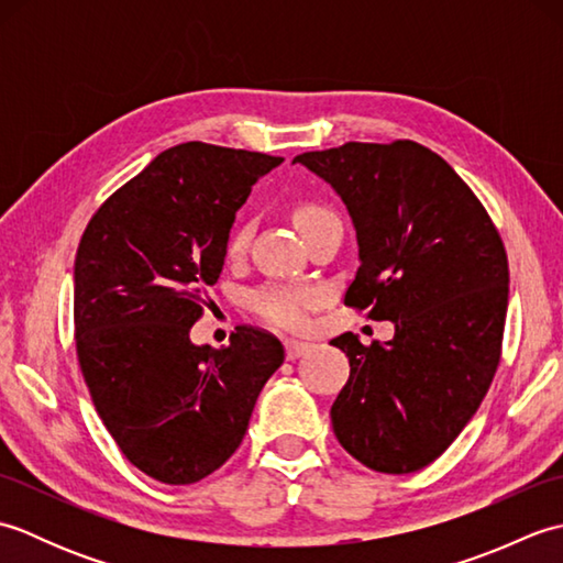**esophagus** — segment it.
I'll return each instance as SVG.
<instances>
[{
    "label": "esophagus",
    "mask_w": 563,
    "mask_h": 563,
    "mask_svg": "<svg viewBox=\"0 0 563 563\" xmlns=\"http://www.w3.org/2000/svg\"><path fill=\"white\" fill-rule=\"evenodd\" d=\"M309 349H312V345L305 341H295V339L285 341V355H288V361H297V357L305 355Z\"/></svg>",
    "instance_id": "esophagus-1"
}]
</instances>
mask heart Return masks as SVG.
Segmentation results:
<instances>
[{
	"label": "heart",
	"instance_id": "heart-1",
	"mask_svg": "<svg viewBox=\"0 0 563 563\" xmlns=\"http://www.w3.org/2000/svg\"><path fill=\"white\" fill-rule=\"evenodd\" d=\"M292 218H295V224L300 227V232L305 234L309 227L319 224L321 220H329L333 214L327 208L317 206V202H302V206L295 208ZM246 242H249V224H239L230 236L227 251H230L232 256L242 254L246 249ZM317 302H319V295L314 290L290 288V285H268V288H261L258 292L251 295V307H254V312L261 319H266L268 324L280 327V329H300Z\"/></svg>",
	"mask_w": 563,
	"mask_h": 563
}]
</instances>
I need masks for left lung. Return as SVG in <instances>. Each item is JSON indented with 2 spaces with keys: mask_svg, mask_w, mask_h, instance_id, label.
I'll list each match as a JSON object with an SVG mask.
<instances>
[{
  "mask_svg": "<svg viewBox=\"0 0 563 563\" xmlns=\"http://www.w3.org/2000/svg\"><path fill=\"white\" fill-rule=\"evenodd\" d=\"M349 210L361 268L343 302L394 324V339L331 341L351 377L331 406L339 442L375 472L438 460L496 375L508 309V256L457 172L411 140L345 142L297 154Z\"/></svg>",
  "mask_w": 563,
  "mask_h": 563,
  "instance_id": "8db88e82",
  "label": "left lung"
}]
</instances>
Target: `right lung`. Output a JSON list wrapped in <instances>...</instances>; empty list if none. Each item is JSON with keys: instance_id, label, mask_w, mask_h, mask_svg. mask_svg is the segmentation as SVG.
<instances>
[{"instance_id": "1", "label": "right lung", "mask_w": 563, "mask_h": 563, "mask_svg": "<svg viewBox=\"0 0 563 563\" xmlns=\"http://www.w3.org/2000/svg\"><path fill=\"white\" fill-rule=\"evenodd\" d=\"M283 157L184 142L157 154L93 214L75 258V336L103 426L162 484L206 479L232 457L283 343L239 327L190 341L220 278L236 210Z\"/></svg>"}]
</instances>
